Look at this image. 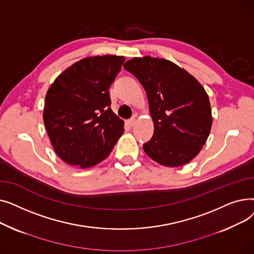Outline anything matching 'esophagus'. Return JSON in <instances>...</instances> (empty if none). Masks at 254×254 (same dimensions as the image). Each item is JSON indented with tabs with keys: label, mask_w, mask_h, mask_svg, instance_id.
Here are the masks:
<instances>
[{
	"label": "esophagus",
	"mask_w": 254,
	"mask_h": 254,
	"mask_svg": "<svg viewBox=\"0 0 254 254\" xmlns=\"http://www.w3.org/2000/svg\"><path fill=\"white\" fill-rule=\"evenodd\" d=\"M127 124L129 127H134L136 125V117H131L130 119H128Z\"/></svg>",
	"instance_id": "obj_1"
}]
</instances>
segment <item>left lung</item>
<instances>
[{"label": "left lung", "instance_id": "1", "mask_svg": "<svg viewBox=\"0 0 254 254\" xmlns=\"http://www.w3.org/2000/svg\"><path fill=\"white\" fill-rule=\"evenodd\" d=\"M124 68L143 85L153 120L145 153L166 167L190 163L205 145L212 127L208 95L188 71L168 60L134 58Z\"/></svg>", "mask_w": 254, "mask_h": 254}]
</instances>
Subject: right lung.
Returning <instances> with one entry per match:
<instances>
[{
    "label": "right lung",
    "mask_w": 254,
    "mask_h": 254,
    "mask_svg": "<svg viewBox=\"0 0 254 254\" xmlns=\"http://www.w3.org/2000/svg\"><path fill=\"white\" fill-rule=\"evenodd\" d=\"M126 59L86 58L65 69L49 87L43 120L57 154L71 166H96L125 131L110 108L109 87Z\"/></svg>",
    "instance_id": "1"
}]
</instances>
